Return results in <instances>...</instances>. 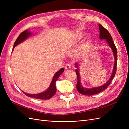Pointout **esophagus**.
Listing matches in <instances>:
<instances>
[{"label":"esophagus","mask_w":129,"mask_h":129,"mask_svg":"<svg viewBox=\"0 0 129 129\" xmlns=\"http://www.w3.org/2000/svg\"><path fill=\"white\" fill-rule=\"evenodd\" d=\"M72 65L71 64V63H67V64L66 65V66H65V69H70V68H71L72 67Z\"/></svg>","instance_id":"34e87169"}]
</instances>
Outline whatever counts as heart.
I'll return each mask as SVG.
<instances>
[{"instance_id": "1", "label": "heart", "mask_w": 129, "mask_h": 129, "mask_svg": "<svg viewBox=\"0 0 129 129\" xmlns=\"http://www.w3.org/2000/svg\"><path fill=\"white\" fill-rule=\"evenodd\" d=\"M82 37H83L82 35H79L77 38H78V39H81ZM90 42H91L90 40V39L87 40L84 42V44L82 45V49L83 50H86L88 48V47H89L90 44Z\"/></svg>"}]
</instances>
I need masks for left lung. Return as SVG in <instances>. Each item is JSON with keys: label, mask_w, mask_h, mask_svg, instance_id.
Listing matches in <instances>:
<instances>
[{"label": "left lung", "mask_w": 129, "mask_h": 129, "mask_svg": "<svg viewBox=\"0 0 129 129\" xmlns=\"http://www.w3.org/2000/svg\"><path fill=\"white\" fill-rule=\"evenodd\" d=\"M99 29H100V39L101 40L102 39H105L107 41L108 44L110 46L111 48L113 53H114V55L115 57V64H114V69H113V71L112 75L111 76V77L110 79L107 82L104 84L103 85H102L101 87H99L97 88H91V89H88V88H83L80 82V74L79 71H78V69L75 70V72L76 73V75L77 77V83L76 84V88L77 91H79L80 93L84 95H87V96H90L96 94V93H98L102 91L105 89H107L110 85L111 82L114 79V77L115 76V74L116 73V70H117V49L115 46V45L114 44V41L112 40V38L110 35V33H109L107 29H105L104 27H103L101 24H99ZM76 67L78 68L77 64V63L75 64Z\"/></svg>", "instance_id": "obj_1"}]
</instances>
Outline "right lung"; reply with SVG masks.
<instances>
[{
  "label": "right lung",
  "mask_w": 129,
  "mask_h": 129,
  "mask_svg": "<svg viewBox=\"0 0 129 129\" xmlns=\"http://www.w3.org/2000/svg\"><path fill=\"white\" fill-rule=\"evenodd\" d=\"M30 35H31V33L28 32V30H26L24 31V32H22L20 35H19V37L17 39V40H15L13 48H14L15 47L19 44H20V43H21L23 41L26 40V39L30 36ZM64 70L63 68H61L60 71H58L57 72L55 73V74L54 75L53 77V79L52 80L51 84H50L49 87L46 91L40 93H38V94H29V93H26L24 91L22 92H24L26 96L32 97V98L40 99V100L50 99L55 94V93L56 92V88L55 87L56 81L58 79V78L59 77L61 74L64 72Z\"/></svg>",
  "instance_id": "1"
}]
</instances>
